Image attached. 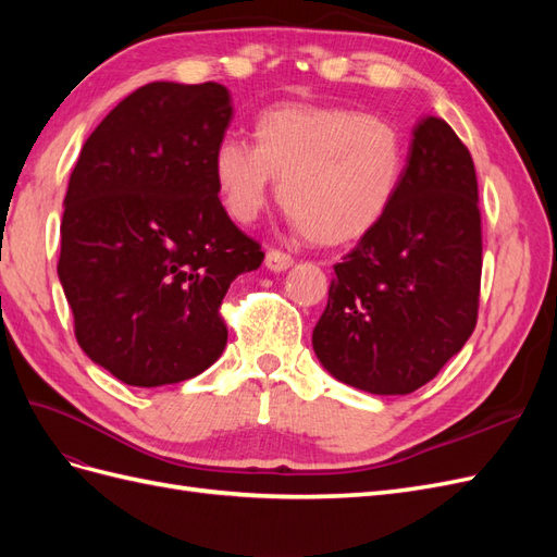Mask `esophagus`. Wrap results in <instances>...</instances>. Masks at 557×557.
I'll list each match as a JSON object with an SVG mask.
<instances>
[{"label":"esophagus","instance_id":"1","mask_svg":"<svg viewBox=\"0 0 557 557\" xmlns=\"http://www.w3.org/2000/svg\"><path fill=\"white\" fill-rule=\"evenodd\" d=\"M264 264H267L269 272H285V269H290V267H293V258L288 256V252H283V250L272 248V250L267 252Z\"/></svg>","mask_w":557,"mask_h":557}]
</instances>
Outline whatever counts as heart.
Masks as SVG:
<instances>
[{
	"label": "heart",
	"instance_id": "heart-1",
	"mask_svg": "<svg viewBox=\"0 0 557 557\" xmlns=\"http://www.w3.org/2000/svg\"><path fill=\"white\" fill-rule=\"evenodd\" d=\"M256 146L225 137L213 150V178L225 211L256 221L274 178L278 201L315 244L339 246L374 230L393 207L407 146L381 115L325 104H278L258 115Z\"/></svg>",
	"mask_w": 557,
	"mask_h": 557
}]
</instances>
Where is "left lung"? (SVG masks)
Returning a JSON list of instances; mask_svg holds the SVG:
<instances>
[{
    "label": "left lung",
    "mask_w": 557,
    "mask_h": 557,
    "mask_svg": "<svg viewBox=\"0 0 557 557\" xmlns=\"http://www.w3.org/2000/svg\"><path fill=\"white\" fill-rule=\"evenodd\" d=\"M481 211L467 146L442 117L413 129L393 207L334 264L313 350L327 372L372 395H409L476 327Z\"/></svg>",
    "instance_id": "1"
}]
</instances>
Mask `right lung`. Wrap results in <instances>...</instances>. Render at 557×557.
I'll list each match as a JSON object with an SVG mask.
<instances>
[{
  "label": "right lung",
  "mask_w": 557,
  "mask_h": 557,
  "mask_svg": "<svg viewBox=\"0 0 557 557\" xmlns=\"http://www.w3.org/2000/svg\"><path fill=\"white\" fill-rule=\"evenodd\" d=\"M230 121L221 83L156 81L81 148L58 276L78 346L127 385L188 381L221 358L223 297L264 260L218 199L213 150Z\"/></svg>",
  "instance_id": "right-lung-1"
}]
</instances>
